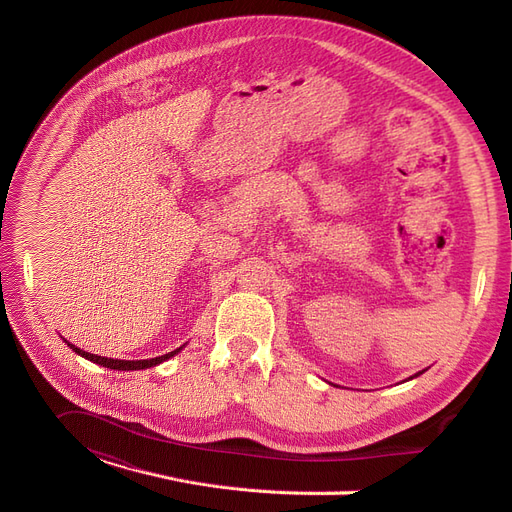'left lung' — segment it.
<instances>
[{
	"label": "left lung",
	"instance_id": "8db88e82",
	"mask_svg": "<svg viewBox=\"0 0 512 512\" xmlns=\"http://www.w3.org/2000/svg\"><path fill=\"white\" fill-rule=\"evenodd\" d=\"M421 374H423V371H421Z\"/></svg>",
	"mask_w": 512,
	"mask_h": 512
}]
</instances>
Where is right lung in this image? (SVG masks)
Returning <instances> with one entry per match:
<instances>
[{
	"label": "right lung",
	"mask_w": 512,
	"mask_h": 512,
	"mask_svg": "<svg viewBox=\"0 0 512 512\" xmlns=\"http://www.w3.org/2000/svg\"><path fill=\"white\" fill-rule=\"evenodd\" d=\"M76 354H81L83 359H87V361H91V363H98V365H102V367H108V369H117V371H130V369H147V367H153V365H160V363H164L166 359H170V356H175L181 348H177V350H173V352H168V354H162V356H156V359H145V361H119V359H106V356H98V354H91V352H85V350H81V348H76L74 344H70V342H66Z\"/></svg>",
	"instance_id": "obj_1"
}]
</instances>
